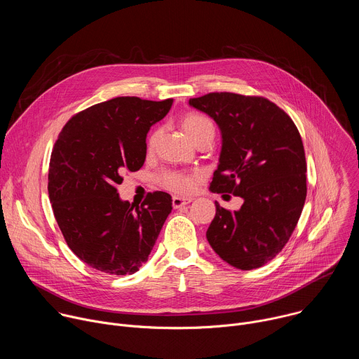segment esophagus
Returning <instances> with one entry per match:
<instances>
[{"mask_svg":"<svg viewBox=\"0 0 359 359\" xmlns=\"http://www.w3.org/2000/svg\"><path fill=\"white\" fill-rule=\"evenodd\" d=\"M191 201V198H182V197H177V196H173L172 198V204L175 209H180L183 206H186V204H189Z\"/></svg>","mask_w":359,"mask_h":359,"instance_id":"obj_1","label":"esophagus"}]
</instances>
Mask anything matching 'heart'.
Masks as SVG:
<instances>
[{"mask_svg": "<svg viewBox=\"0 0 359 359\" xmlns=\"http://www.w3.org/2000/svg\"><path fill=\"white\" fill-rule=\"evenodd\" d=\"M182 125L190 139L196 143L200 139H210L213 140L215 137V123L212 122L210 118L201 114H189L183 118ZM161 129H155L149 139H147V146L153 147L159 139ZM158 182L162 187L177 193V194H189L196 189V184L198 182V175L194 172H183V170H176V169H165L158 175Z\"/></svg>", "mask_w": 359, "mask_h": 359, "instance_id": "b5f03b06", "label": "heart"}]
</instances>
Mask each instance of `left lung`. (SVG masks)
<instances>
[{
	"mask_svg": "<svg viewBox=\"0 0 359 359\" xmlns=\"http://www.w3.org/2000/svg\"><path fill=\"white\" fill-rule=\"evenodd\" d=\"M189 104L222 130L220 165L210 190L244 200L237 212L216 201L206 237L226 263L259 269L290 240L306 197V162L292 119L264 96L212 92Z\"/></svg>",
	"mask_w": 359,
	"mask_h": 359,
	"instance_id": "8db88e82",
	"label": "left lung"
}]
</instances>
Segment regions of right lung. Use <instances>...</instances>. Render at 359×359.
<instances>
[{
    "instance_id": "1",
    "label": "right lung",
    "mask_w": 359,
    "mask_h": 359,
    "mask_svg": "<svg viewBox=\"0 0 359 359\" xmlns=\"http://www.w3.org/2000/svg\"><path fill=\"white\" fill-rule=\"evenodd\" d=\"M173 99L118 96L74 115L50 153L48 193L68 247L89 267L128 276L147 262L172 197L147 193L140 208L122 201L118 184L146 159V135Z\"/></svg>"
}]
</instances>
